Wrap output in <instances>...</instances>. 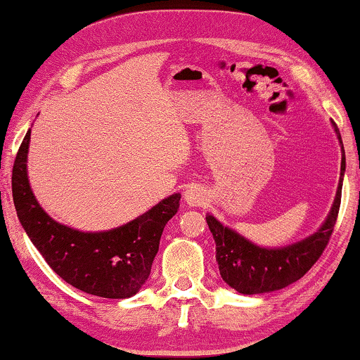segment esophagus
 Wrapping results in <instances>:
<instances>
[{"instance_id": "obj_1", "label": "esophagus", "mask_w": 360, "mask_h": 360, "mask_svg": "<svg viewBox=\"0 0 360 360\" xmlns=\"http://www.w3.org/2000/svg\"><path fill=\"white\" fill-rule=\"evenodd\" d=\"M185 201L188 206H201L206 203V191L200 185H190L185 190Z\"/></svg>"}]
</instances>
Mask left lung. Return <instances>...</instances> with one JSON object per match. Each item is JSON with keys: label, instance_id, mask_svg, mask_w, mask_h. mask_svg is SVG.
Listing matches in <instances>:
<instances>
[{"label": "left lung", "instance_id": "1", "mask_svg": "<svg viewBox=\"0 0 360 360\" xmlns=\"http://www.w3.org/2000/svg\"><path fill=\"white\" fill-rule=\"evenodd\" d=\"M331 124L341 146V176H339L331 210L323 224L313 234L283 248H264L229 226H224L213 214H206V223L216 243V262L221 278L236 292L259 295L282 290L302 278L323 254L336 224L344 172H346V154H344L341 134L333 121Z\"/></svg>", "mask_w": 360, "mask_h": 360}]
</instances>
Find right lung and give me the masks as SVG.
Here are the masks:
<instances>
[{
	"label": "right lung",
	"instance_id": "right-lung-1",
	"mask_svg": "<svg viewBox=\"0 0 360 360\" xmlns=\"http://www.w3.org/2000/svg\"><path fill=\"white\" fill-rule=\"evenodd\" d=\"M27 131L13 167V200L19 223L58 277L101 298H131L150 275L160 236L180 206V193L159 201L129 223L106 231H80L58 223L39 205L29 184Z\"/></svg>",
	"mask_w": 360,
	"mask_h": 360
}]
</instances>
